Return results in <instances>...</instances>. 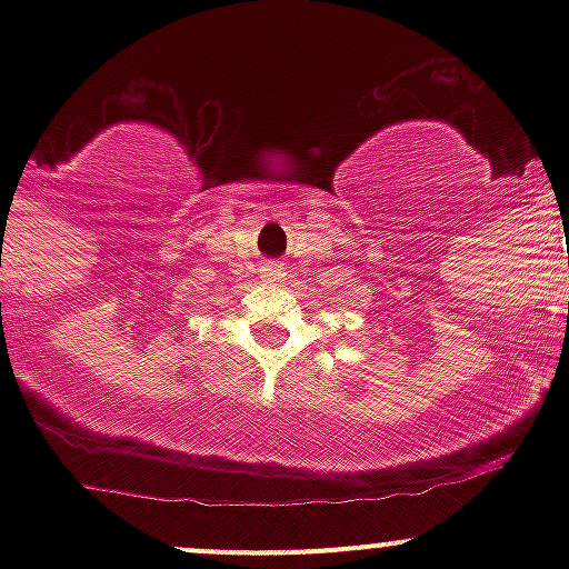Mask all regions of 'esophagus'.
Instances as JSON below:
<instances>
[{
  "instance_id": "34e87169",
  "label": "esophagus",
  "mask_w": 569,
  "mask_h": 569,
  "mask_svg": "<svg viewBox=\"0 0 569 569\" xmlns=\"http://www.w3.org/2000/svg\"><path fill=\"white\" fill-rule=\"evenodd\" d=\"M261 278L267 280V283H283V280H286V267H283V263H278V261L263 263V267H261Z\"/></svg>"
}]
</instances>
